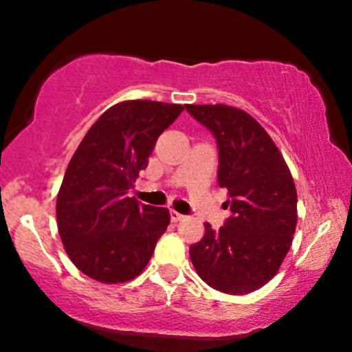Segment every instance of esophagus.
Segmentation results:
<instances>
[{
  "label": "esophagus",
  "instance_id": "1",
  "mask_svg": "<svg viewBox=\"0 0 352 352\" xmlns=\"http://www.w3.org/2000/svg\"><path fill=\"white\" fill-rule=\"evenodd\" d=\"M170 218H172V221H180V220H184L185 215H182V213L175 212V210H170Z\"/></svg>",
  "mask_w": 352,
  "mask_h": 352
}]
</instances>
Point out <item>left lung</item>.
I'll use <instances>...</instances> for the list:
<instances>
[{"label":"left lung","instance_id":"8db88e82","mask_svg":"<svg viewBox=\"0 0 352 352\" xmlns=\"http://www.w3.org/2000/svg\"><path fill=\"white\" fill-rule=\"evenodd\" d=\"M217 140L218 185L232 215L190 246V260L213 289L246 294L276 274L296 230V188L285 159L252 116L236 107L185 106Z\"/></svg>","mask_w":352,"mask_h":352}]
</instances>
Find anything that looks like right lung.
Instances as JSON below:
<instances>
[{
  "label": "right lung",
  "mask_w": 352,
  "mask_h": 352,
  "mask_svg": "<svg viewBox=\"0 0 352 352\" xmlns=\"http://www.w3.org/2000/svg\"><path fill=\"white\" fill-rule=\"evenodd\" d=\"M184 111L179 104L125 100L96 120L72 155L56 217L71 261L102 283L142 273L170 223L168 210L129 197L157 139Z\"/></svg>",
  "instance_id": "1"
}]
</instances>
